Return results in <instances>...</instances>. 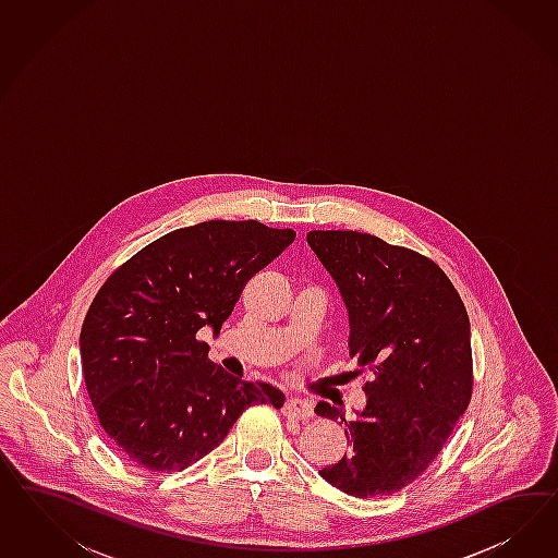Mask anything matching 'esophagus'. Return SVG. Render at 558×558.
<instances>
[{
	"mask_svg": "<svg viewBox=\"0 0 558 558\" xmlns=\"http://www.w3.org/2000/svg\"><path fill=\"white\" fill-rule=\"evenodd\" d=\"M284 415L308 420V417H313V407L308 405L303 399H288L287 405H284Z\"/></svg>",
	"mask_w": 558,
	"mask_h": 558,
	"instance_id": "34e87169",
	"label": "esophagus"
}]
</instances>
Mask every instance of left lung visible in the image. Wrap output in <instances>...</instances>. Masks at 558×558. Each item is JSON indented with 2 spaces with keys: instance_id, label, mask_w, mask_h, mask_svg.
<instances>
[{
  "instance_id": "1",
  "label": "left lung",
  "mask_w": 558,
  "mask_h": 558,
  "mask_svg": "<svg viewBox=\"0 0 558 558\" xmlns=\"http://www.w3.org/2000/svg\"><path fill=\"white\" fill-rule=\"evenodd\" d=\"M350 315V357L374 374L366 405L345 423L350 452L319 471L360 499L413 483L434 462L473 395L471 323L450 278L429 257L357 231L306 235Z\"/></svg>"
}]
</instances>
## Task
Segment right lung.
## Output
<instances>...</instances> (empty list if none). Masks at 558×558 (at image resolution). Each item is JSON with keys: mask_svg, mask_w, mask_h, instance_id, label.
Instances as JSON below:
<instances>
[{"mask_svg": "<svg viewBox=\"0 0 558 558\" xmlns=\"http://www.w3.org/2000/svg\"><path fill=\"white\" fill-rule=\"evenodd\" d=\"M257 220H206L143 247L101 284L80 350L85 389L122 457L153 473L184 471L213 452L252 405L284 392L208 360L241 290L294 241Z\"/></svg>", "mask_w": 558, "mask_h": 558, "instance_id": "1", "label": "right lung"}]
</instances>
